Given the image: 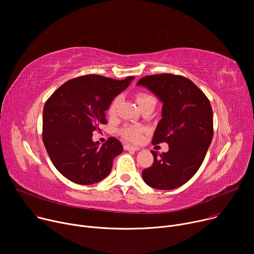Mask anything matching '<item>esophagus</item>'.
Wrapping results in <instances>:
<instances>
[{
  "label": "esophagus",
  "mask_w": 254,
  "mask_h": 254,
  "mask_svg": "<svg viewBox=\"0 0 254 254\" xmlns=\"http://www.w3.org/2000/svg\"><path fill=\"white\" fill-rule=\"evenodd\" d=\"M124 149L125 150H133V151L139 150V148L137 146H133V145H129V144H125L124 145Z\"/></svg>",
  "instance_id": "obj_1"
}]
</instances>
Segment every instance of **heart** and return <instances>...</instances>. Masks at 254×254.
Wrapping results in <instances>:
<instances>
[{
    "label": "heart",
    "mask_w": 254,
    "mask_h": 254,
    "mask_svg": "<svg viewBox=\"0 0 254 254\" xmlns=\"http://www.w3.org/2000/svg\"><path fill=\"white\" fill-rule=\"evenodd\" d=\"M136 101H137V104L140 108H142V107H144L146 105H149V104L155 105L154 97L152 95L148 94V93H138L136 95ZM118 103H119V98L117 97V98L113 100L112 103L110 104L109 111H108L110 116H114L116 114ZM144 131H145V128L143 126L127 124V125L123 126L120 129V134L122 135V137L124 139L127 140V141L138 142L140 138H141Z\"/></svg>",
    "instance_id": "obj_1"
}]
</instances>
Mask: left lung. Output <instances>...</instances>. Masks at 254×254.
<instances>
[{
    "mask_svg": "<svg viewBox=\"0 0 254 254\" xmlns=\"http://www.w3.org/2000/svg\"><path fill=\"white\" fill-rule=\"evenodd\" d=\"M137 86L152 92L163 104L152 144L166 142L168 151L157 154L142 172L143 181L157 190H174L198 172L213 139V111L209 99L189 78L159 73L140 78Z\"/></svg>",
    "mask_w": 254,
    "mask_h": 254,
    "instance_id": "8db88e82",
    "label": "left lung"
}]
</instances>
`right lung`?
<instances>
[{"instance_id":"add662e5","label":"right lung","mask_w":254,"mask_h":254,"mask_svg":"<svg viewBox=\"0 0 254 254\" xmlns=\"http://www.w3.org/2000/svg\"><path fill=\"white\" fill-rule=\"evenodd\" d=\"M134 76L117 80L98 74L64 82L46 101L42 139L46 151L64 178L78 185H93L111 172L113 160L122 153L118 139L110 137L100 146L93 132L107 124L105 112Z\"/></svg>"}]
</instances>
